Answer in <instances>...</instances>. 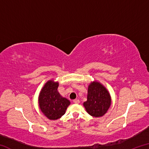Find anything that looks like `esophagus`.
<instances>
[{
	"label": "esophagus",
	"mask_w": 149,
	"mask_h": 149,
	"mask_svg": "<svg viewBox=\"0 0 149 149\" xmlns=\"http://www.w3.org/2000/svg\"><path fill=\"white\" fill-rule=\"evenodd\" d=\"M74 103H75V104H79V100H78V99L74 100Z\"/></svg>",
	"instance_id": "esophagus-1"
}]
</instances>
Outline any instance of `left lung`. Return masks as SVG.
Returning a JSON list of instances; mask_svg holds the SVG:
<instances>
[{
  "instance_id": "obj_1",
  "label": "left lung",
  "mask_w": 149,
  "mask_h": 149,
  "mask_svg": "<svg viewBox=\"0 0 149 149\" xmlns=\"http://www.w3.org/2000/svg\"><path fill=\"white\" fill-rule=\"evenodd\" d=\"M112 99L108 91L100 82L94 81L88 86L87 99L84 102L87 112L93 117H102L111 105Z\"/></svg>"
}]
</instances>
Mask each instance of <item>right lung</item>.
<instances>
[{
    "label": "right lung",
    "mask_w": 149,
    "mask_h": 149,
    "mask_svg": "<svg viewBox=\"0 0 149 149\" xmlns=\"http://www.w3.org/2000/svg\"><path fill=\"white\" fill-rule=\"evenodd\" d=\"M59 83L50 79L44 85L38 97L39 108L50 120H56L65 114L70 101L58 91Z\"/></svg>",
    "instance_id": "right-lung-1"
}]
</instances>
